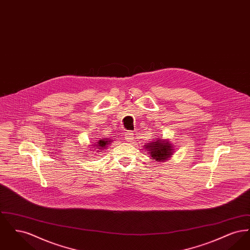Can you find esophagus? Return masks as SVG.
<instances>
[{
    "label": "esophagus",
    "mask_w": 250,
    "mask_h": 250,
    "mask_svg": "<svg viewBox=\"0 0 250 250\" xmlns=\"http://www.w3.org/2000/svg\"><path fill=\"white\" fill-rule=\"evenodd\" d=\"M134 133L133 132H126L125 134V140L126 142H132L134 140Z\"/></svg>",
    "instance_id": "obj_1"
}]
</instances>
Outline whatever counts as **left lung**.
I'll return each mask as SVG.
<instances>
[{"label":"left lung","mask_w":250,"mask_h":250,"mask_svg":"<svg viewBox=\"0 0 250 250\" xmlns=\"http://www.w3.org/2000/svg\"><path fill=\"white\" fill-rule=\"evenodd\" d=\"M171 145L172 144H169V143L167 141L157 139L150 143H147V145H144V146H145V149H148L151 157L156 161L160 162V161H165L173 154V149Z\"/></svg>","instance_id":"obj_1"}]
</instances>
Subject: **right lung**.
Instances as JSON below:
<instances>
[{"label":"right lung","instance_id":"add662e5","mask_svg":"<svg viewBox=\"0 0 250 250\" xmlns=\"http://www.w3.org/2000/svg\"><path fill=\"white\" fill-rule=\"evenodd\" d=\"M96 147H98V149H105L108 144H110L109 139H104V140H100L99 142L95 143Z\"/></svg>","mask_w":250,"mask_h":250}]
</instances>
